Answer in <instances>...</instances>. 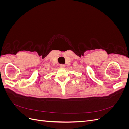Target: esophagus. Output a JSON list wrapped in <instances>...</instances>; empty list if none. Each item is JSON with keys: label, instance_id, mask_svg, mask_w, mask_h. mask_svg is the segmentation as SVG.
Segmentation results:
<instances>
[{"label": "esophagus", "instance_id": "obj_1", "mask_svg": "<svg viewBox=\"0 0 129 129\" xmlns=\"http://www.w3.org/2000/svg\"><path fill=\"white\" fill-rule=\"evenodd\" d=\"M60 67H61V68H65L66 67V65L65 64H60Z\"/></svg>", "mask_w": 129, "mask_h": 129}]
</instances>
